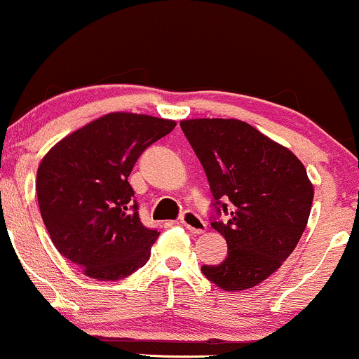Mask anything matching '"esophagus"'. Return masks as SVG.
Masks as SVG:
<instances>
[{
	"label": "esophagus",
	"instance_id": "1",
	"mask_svg": "<svg viewBox=\"0 0 359 359\" xmlns=\"http://www.w3.org/2000/svg\"><path fill=\"white\" fill-rule=\"evenodd\" d=\"M180 224L185 229H189L192 234H202L205 231V222L196 212H192V210H185L182 217H180Z\"/></svg>",
	"mask_w": 359,
	"mask_h": 359
}]
</instances>
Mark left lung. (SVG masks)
<instances>
[{
    "instance_id": "1",
    "label": "left lung",
    "mask_w": 359,
    "mask_h": 359,
    "mask_svg": "<svg viewBox=\"0 0 359 359\" xmlns=\"http://www.w3.org/2000/svg\"><path fill=\"white\" fill-rule=\"evenodd\" d=\"M180 128L214 196L210 226L227 243V257L202 266V273L224 291L257 286L286 261L308 224L314 189L306 168L291 150L241 120H182Z\"/></svg>"
}]
</instances>
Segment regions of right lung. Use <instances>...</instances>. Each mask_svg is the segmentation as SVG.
Masks as SVG:
<instances>
[{
  "label": "right lung",
  "mask_w": 359,
  "mask_h": 359,
  "mask_svg": "<svg viewBox=\"0 0 359 359\" xmlns=\"http://www.w3.org/2000/svg\"><path fill=\"white\" fill-rule=\"evenodd\" d=\"M174 127V120L114 111L43 157L36 174L43 222L58 252L88 278L118 280L149 261L158 232L140 222L128 175L147 147Z\"/></svg>",
  "instance_id": "add662e5"
}]
</instances>
